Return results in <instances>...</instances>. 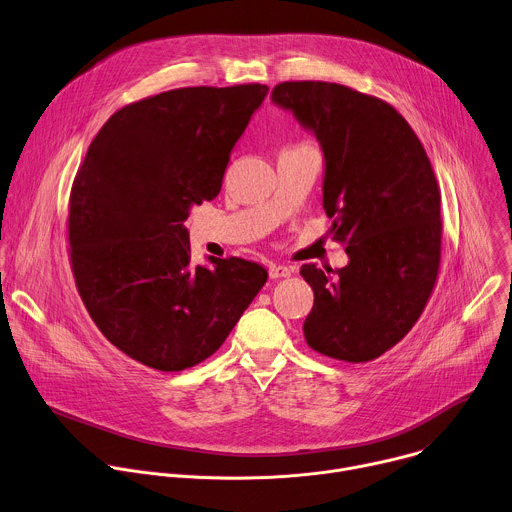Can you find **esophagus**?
<instances>
[{
    "instance_id": "34e87169",
    "label": "esophagus",
    "mask_w": 512,
    "mask_h": 512,
    "mask_svg": "<svg viewBox=\"0 0 512 512\" xmlns=\"http://www.w3.org/2000/svg\"><path fill=\"white\" fill-rule=\"evenodd\" d=\"M268 274H270V278H286V276L292 274V268L280 266V264H270L268 266Z\"/></svg>"
}]
</instances>
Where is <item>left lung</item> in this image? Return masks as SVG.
Returning a JSON list of instances; mask_svg holds the SVG:
<instances>
[{
	"mask_svg": "<svg viewBox=\"0 0 512 512\" xmlns=\"http://www.w3.org/2000/svg\"><path fill=\"white\" fill-rule=\"evenodd\" d=\"M272 102L321 143L323 208L349 256L327 272L302 264L315 292L304 339L339 361H373L410 333L438 278L442 197L432 163L381 98L302 80L276 84Z\"/></svg>",
	"mask_w": 512,
	"mask_h": 512,
	"instance_id": "8db88e82",
	"label": "left lung"
}]
</instances>
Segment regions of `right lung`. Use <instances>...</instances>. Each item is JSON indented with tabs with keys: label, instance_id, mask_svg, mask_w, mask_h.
I'll use <instances>...</instances> for the list:
<instances>
[{
	"label": "right lung",
	"instance_id": "add662e5",
	"mask_svg": "<svg viewBox=\"0 0 512 512\" xmlns=\"http://www.w3.org/2000/svg\"><path fill=\"white\" fill-rule=\"evenodd\" d=\"M266 84L175 88L117 111L70 191L76 288L117 349L157 371L214 355L268 272L242 258L193 266L185 220L214 199Z\"/></svg>",
	"mask_w": 512,
	"mask_h": 512
}]
</instances>
